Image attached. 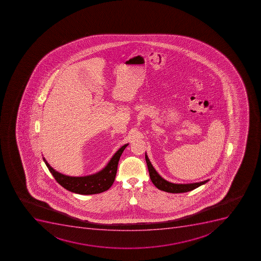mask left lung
Wrapping results in <instances>:
<instances>
[{
    "mask_svg": "<svg viewBox=\"0 0 261 261\" xmlns=\"http://www.w3.org/2000/svg\"><path fill=\"white\" fill-rule=\"evenodd\" d=\"M145 161L147 164L148 170L150 174V179L152 183L154 184V186L161 190V191H166L168 193H185L192 191L195 189L198 188L199 186L204 185L210 180L206 179L204 181L196 182V183L190 184H175L171 183L164 179L158 174L155 169L152 166L151 162L148 158V155L145 153Z\"/></svg>",
    "mask_w": 261,
    "mask_h": 261,
    "instance_id": "8db88e82",
    "label": "left lung"
}]
</instances>
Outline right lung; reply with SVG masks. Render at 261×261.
<instances>
[{
    "instance_id": "obj_1",
    "label": "right lung",
    "mask_w": 261,
    "mask_h": 261,
    "mask_svg": "<svg viewBox=\"0 0 261 261\" xmlns=\"http://www.w3.org/2000/svg\"><path fill=\"white\" fill-rule=\"evenodd\" d=\"M129 144H125L114 154L107 166L99 172L86 176H69L54 170L43 157V161L55 179L70 192L80 195H94L109 190L116 178L119 160Z\"/></svg>"
}]
</instances>
